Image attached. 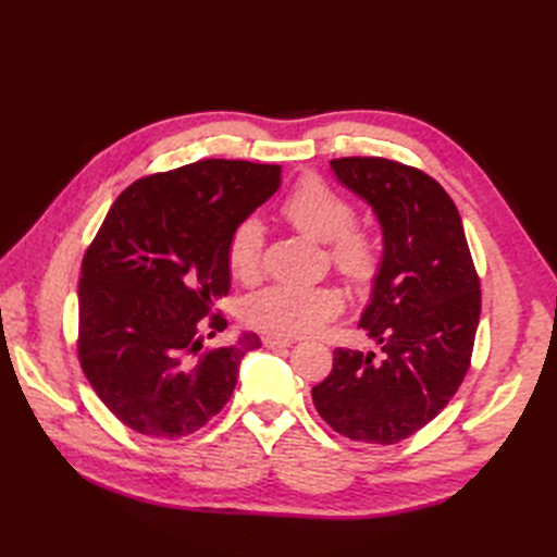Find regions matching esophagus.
Instances as JSON below:
<instances>
[{"instance_id": "1", "label": "esophagus", "mask_w": 557, "mask_h": 557, "mask_svg": "<svg viewBox=\"0 0 557 557\" xmlns=\"http://www.w3.org/2000/svg\"><path fill=\"white\" fill-rule=\"evenodd\" d=\"M262 342H264L267 348H288V346H293L290 336H278V334H267Z\"/></svg>"}]
</instances>
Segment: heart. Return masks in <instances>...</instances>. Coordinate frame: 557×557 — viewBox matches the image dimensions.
Here are the masks:
<instances>
[{
	"label": "heart",
	"instance_id": "b5f03b06",
	"mask_svg": "<svg viewBox=\"0 0 557 557\" xmlns=\"http://www.w3.org/2000/svg\"><path fill=\"white\" fill-rule=\"evenodd\" d=\"M281 215L295 230L327 244L330 264L350 285L364 288L379 274L383 246L372 227L356 225V209L320 176H305L281 201ZM264 230L256 218L234 225L225 244L230 274L252 283L262 269ZM344 297L332 285L274 283L244 301V318L250 327L278 334L305 336L342 311Z\"/></svg>",
	"mask_w": 557,
	"mask_h": 557
}]
</instances>
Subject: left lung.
<instances>
[{"instance_id":"8db88e82","label":"left lung","mask_w":557,"mask_h":557,"mask_svg":"<svg viewBox=\"0 0 557 557\" xmlns=\"http://www.w3.org/2000/svg\"><path fill=\"white\" fill-rule=\"evenodd\" d=\"M330 164L383 230V262L358 323L379 348H336L311 397L334 432L391 446L423 430L458 393L474 350L481 283L460 213L432 176L385 158Z\"/></svg>"}]
</instances>
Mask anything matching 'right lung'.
<instances>
[{"mask_svg":"<svg viewBox=\"0 0 557 557\" xmlns=\"http://www.w3.org/2000/svg\"><path fill=\"white\" fill-rule=\"evenodd\" d=\"M281 185L278 164L199 160L134 181L81 264L78 362L129 430L181 440L230 401L258 334L205 350L227 327L225 244Z\"/></svg>","mask_w":557,"mask_h":557,"instance_id":"1","label":"right lung"}]
</instances>
